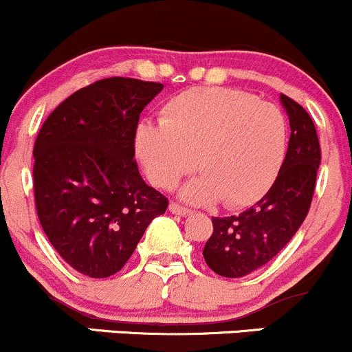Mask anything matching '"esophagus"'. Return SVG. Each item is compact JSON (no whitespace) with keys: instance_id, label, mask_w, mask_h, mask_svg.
<instances>
[{"instance_id":"obj_1","label":"esophagus","mask_w":352,"mask_h":352,"mask_svg":"<svg viewBox=\"0 0 352 352\" xmlns=\"http://www.w3.org/2000/svg\"><path fill=\"white\" fill-rule=\"evenodd\" d=\"M169 211H171L173 214H177V217H188V214H191L190 208H184L177 205V203H171V205H169Z\"/></svg>"}]
</instances>
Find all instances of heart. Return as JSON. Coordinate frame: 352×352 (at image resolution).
<instances>
[{"label":"heart","mask_w":352,"mask_h":352,"mask_svg":"<svg viewBox=\"0 0 352 352\" xmlns=\"http://www.w3.org/2000/svg\"><path fill=\"white\" fill-rule=\"evenodd\" d=\"M287 138L285 116L274 104L241 90L196 87L162 107L161 124H139L134 147L157 188L175 186L196 161L203 176L183 188V198H221L226 208H238L272 186L285 160Z\"/></svg>","instance_id":"heart-1"}]
</instances>
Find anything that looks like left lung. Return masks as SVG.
Instances as JSON below:
<instances>
[{"instance_id": "1", "label": "left lung", "mask_w": 352, "mask_h": 352, "mask_svg": "<svg viewBox=\"0 0 352 352\" xmlns=\"http://www.w3.org/2000/svg\"><path fill=\"white\" fill-rule=\"evenodd\" d=\"M290 139L277 179L267 195L233 217L213 218V235L203 248L206 265L226 278H240L270 262L292 240L311 208L320 146L302 105L280 94Z\"/></svg>"}]
</instances>
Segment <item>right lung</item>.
<instances>
[{"mask_svg": "<svg viewBox=\"0 0 352 352\" xmlns=\"http://www.w3.org/2000/svg\"><path fill=\"white\" fill-rule=\"evenodd\" d=\"M164 85L112 77L72 94L36 138L33 188L45 235L72 268L117 274L168 199L134 161L139 116Z\"/></svg>", "mask_w": 352, "mask_h": 352, "instance_id": "obj_1", "label": "right lung"}]
</instances>
